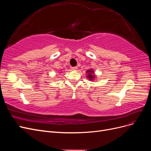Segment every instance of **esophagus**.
Returning a JSON list of instances; mask_svg holds the SVG:
<instances>
[{"instance_id": "1", "label": "esophagus", "mask_w": 151, "mask_h": 151, "mask_svg": "<svg viewBox=\"0 0 151 151\" xmlns=\"http://www.w3.org/2000/svg\"><path fill=\"white\" fill-rule=\"evenodd\" d=\"M72 70H77V68H78V67H72Z\"/></svg>"}]
</instances>
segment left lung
<instances>
[{"mask_svg":"<svg viewBox=\"0 0 151 151\" xmlns=\"http://www.w3.org/2000/svg\"><path fill=\"white\" fill-rule=\"evenodd\" d=\"M86 74H88L86 76L87 79H88L90 81H94L95 79L96 78V76L94 74V71L93 69H89L86 71Z\"/></svg>","mask_w":151,"mask_h":151,"instance_id":"8db88e82","label":"left lung"}]
</instances>
